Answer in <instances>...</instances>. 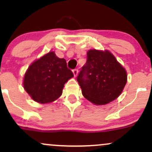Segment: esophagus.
Segmentation results:
<instances>
[{"mask_svg":"<svg viewBox=\"0 0 152 152\" xmlns=\"http://www.w3.org/2000/svg\"><path fill=\"white\" fill-rule=\"evenodd\" d=\"M78 72V71L77 69H74V70H73V74H74V76H75V77H76V76H77Z\"/></svg>","mask_w":152,"mask_h":152,"instance_id":"obj_1","label":"esophagus"}]
</instances>
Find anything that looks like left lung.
Masks as SVG:
<instances>
[{
    "instance_id": "8db88e82",
    "label": "left lung",
    "mask_w": 152,
    "mask_h": 152,
    "mask_svg": "<svg viewBox=\"0 0 152 152\" xmlns=\"http://www.w3.org/2000/svg\"><path fill=\"white\" fill-rule=\"evenodd\" d=\"M83 96L95 105H105L117 99L127 81L124 68L109 50L91 49L77 77Z\"/></svg>"
}]
</instances>
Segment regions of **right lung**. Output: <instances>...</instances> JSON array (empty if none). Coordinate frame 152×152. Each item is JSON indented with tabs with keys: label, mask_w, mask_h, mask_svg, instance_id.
<instances>
[{
	"label": "right lung",
	"mask_w": 152,
	"mask_h": 152,
	"mask_svg": "<svg viewBox=\"0 0 152 152\" xmlns=\"http://www.w3.org/2000/svg\"><path fill=\"white\" fill-rule=\"evenodd\" d=\"M73 77L65 59L59 58L55 52L50 51L28 66L23 85L33 100L48 104L61 96L64 84Z\"/></svg>",
	"instance_id": "add662e5"
}]
</instances>
